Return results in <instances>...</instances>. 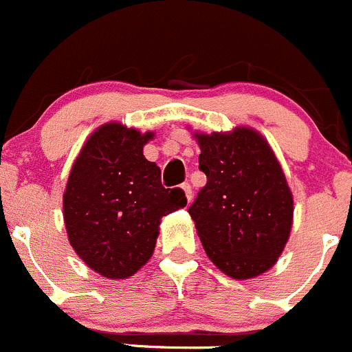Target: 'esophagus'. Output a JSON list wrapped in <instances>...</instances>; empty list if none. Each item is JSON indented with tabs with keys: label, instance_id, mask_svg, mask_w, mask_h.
Wrapping results in <instances>:
<instances>
[{
	"label": "esophagus",
	"instance_id": "esophagus-1",
	"mask_svg": "<svg viewBox=\"0 0 352 352\" xmlns=\"http://www.w3.org/2000/svg\"><path fill=\"white\" fill-rule=\"evenodd\" d=\"M181 190L184 191V197H186L188 204H190L191 198H193V195H191V186H190V183H183V184H181Z\"/></svg>",
	"mask_w": 352,
	"mask_h": 352
}]
</instances>
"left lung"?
Wrapping results in <instances>:
<instances>
[{"instance_id": "8db88e82", "label": "left lung", "mask_w": 352, "mask_h": 352, "mask_svg": "<svg viewBox=\"0 0 352 352\" xmlns=\"http://www.w3.org/2000/svg\"><path fill=\"white\" fill-rule=\"evenodd\" d=\"M207 184L188 212L205 253L226 276L253 279L276 265L293 228L294 200L269 142L250 126L198 133Z\"/></svg>"}]
</instances>
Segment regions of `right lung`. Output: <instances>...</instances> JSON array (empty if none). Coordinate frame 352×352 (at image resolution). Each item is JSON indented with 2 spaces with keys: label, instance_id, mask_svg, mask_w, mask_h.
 Returning a JSON list of instances; mask_svg holds the SVG:
<instances>
[{
  "label": "right lung",
  "instance_id": "right-lung-1",
  "mask_svg": "<svg viewBox=\"0 0 352 352\" xmlns=\"http://www.w3.org/2000/svg\"><path fill=\"white\" fill-rule=\"evenodd\" d=\"M154 133L118 121L97 128L76 155L63 193L68 241L87 267L106 279H126L151 260L161 219L186 205L181 188L161 184L145 159Z\"/></svg>",
  "mask_w": 352,
  "mask_h": 352
}]
</instances>
